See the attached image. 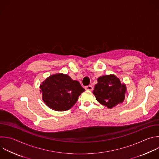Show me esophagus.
Masks as SVG:
<instances>
[{
    "mask_svg": "<svg viewBox=\"0 0 159 159\" xmlns=\"http://www.w3.org/2000/svg\"><path fill=\"white\" fill-rule=\"evenodd\" d=\"M85 89L87 90H93V87L92 85H87L85 87Z\"/></svg>",
    "mask_w": 159,
    "mask_h": 159,
    "instance_id": "esophagus-1",
    "label": "esophagus"
}]
</instances>
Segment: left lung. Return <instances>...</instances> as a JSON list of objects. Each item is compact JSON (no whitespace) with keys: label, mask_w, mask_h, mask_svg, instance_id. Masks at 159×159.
Here are the masks:
<instances>
[{"label":"left lung","mask_w":159,"mask_h":159,"mask_svg":"<svg viewBox=\"0 0 159 159\" xmlns=\"http://www.w3.org/2000/svg\"><path fill=\"white\" fill-rule=\"evenodd\" d=\"M93 93L97 100L109 109L122 103L127 91L124 84L115 75H105L97 79Z\"/></svg>","instance_id":"left-lung-1"}]
</instances>
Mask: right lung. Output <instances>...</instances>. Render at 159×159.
Listing matches in <instances>:
<instances>
[{"mask_svg": "<svg viewBox=\"0 0 159 159\" xmlns=\"http://www.w3.org/2000/svg\"><path fill=\"white\" fill-rule=\"evenodd\" d=\"M42 99L47 106L56 111H66L73 107L85 89L68 75L57 74L47 78L40 85Z\"/></svg>", "mask_w": 159, "mask_h": 159, "instance_id": "obj_1", "label": "right lung"}]
</instances>
